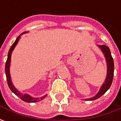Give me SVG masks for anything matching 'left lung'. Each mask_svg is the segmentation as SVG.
Here are the masks:
<instances>
[{
	"mask_svg": "<svg viewBox=\"0 0 121 121\" xmlns=\"http://www.w3.org/2000/svg\"><path fill=\"white\" fill-rule=\"evenodd\" d=\"M97 46L101 49L102 52L104 54V56L105 57V60H106V65H107L106 77L98 93L92 98L85 99L86 100H94L99 98L100 96H102V95L110 88V86L112 82L113 76H114V61L112 59V57L111 56L110 49L108 47H107L104 45H97Z\"/></svg>",
	"mask_w": 121,
	"mask_h": 121,
	"instance_id": "obj_1",
	"label": "left lung"
}]
</instances>
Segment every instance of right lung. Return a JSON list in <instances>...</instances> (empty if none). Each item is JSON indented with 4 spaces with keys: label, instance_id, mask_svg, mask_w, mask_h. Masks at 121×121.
I'll return each instance as SVG.
<instances>
[{
    "label": "right lung",
    "instance_id": "add662e5",
    "mask_svg": "<svg viewBox=\"0 0 121 121\" xmlns=\"http://www.w3.org/2000/svg\"><path fill=\"white\" fill-rule=\"evenodd\" d=\"M28 31L23 32V33H21L20 35L17 38V39L15 40V43L12 45V46L10 48L9 53H8V57H7V60H6V64H5V73H6V80H7V83H8V85L9 88L11 89V90L15 94L17 95L18 97L21 98L22 100H23L24 102H37L40 101L41 100H43L47 95H45L41 97V98H34V97H32L31 96H30L29 94H23L21 93L20 91H19L18 90L15 88V86L13 85L12 80H11V74H10V66H11V55H12V52L14 50V49L16 47V45H17L18 42H19V39L21 38V35H22L23 34L25 33H27Z\"/></svg>",
    "mask_w": 121,
    "mask_h": 121
}]
</instances>
